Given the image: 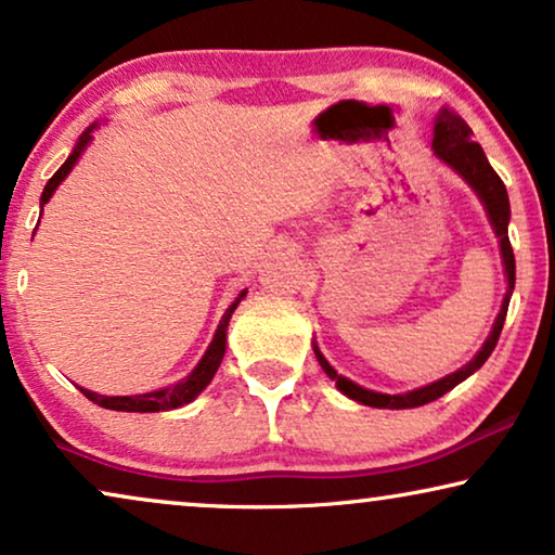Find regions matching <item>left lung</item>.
I'll list each match as a JSON object with an SVG mask.
<instances>
[{"instance_id": "left-lung-1", "label": "left lung", "mask_w": 555, "mask_h": 555, "mask_svg": "<svg viewBox=\"0 0 555 555\" xmlns=\"http://www.w3.org/2000/svg\"><path fill=\"white\" fill-rule=\"evenodd\" d=\"M431 149H435V156L442 158V162L460 173L462 179L467 181L469 186L475 189V194L480 196V202L485 204V211H488V219L495 230L498 240H500V255H503V264H505V275H507V293L503 300V308L495 318V325H492L488 340H485L480 351L465 366L454 371V374L439 378V382L422 386V389L406 391V393H378V391H369L363 386L353 384L351 378L340 376L336 369L331 366L328 361L323 359L321 348L313 344L315 359L321 363L325 374L331 376V382H336L338 391H344L348 399L359 401V404L366 406H376V409H414L422 404H429L439 397H444L447 391L454 389L460 382H465L467 376H473L477 369L482 366L485 361L490 359V353L495 351L500 331H503L505 315H507V302H511L513 287H515V255L511 247V240H507V222H511V202H507V192L503 179L498 177L495 169H492L488 156H485L482 146L477 141H473V128H469L465 120H462L457 113L450 108H442L437 116L435 124V139H431Z\"/></svg>"}]
</instances>
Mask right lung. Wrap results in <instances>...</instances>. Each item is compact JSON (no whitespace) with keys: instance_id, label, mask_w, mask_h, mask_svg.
I'll return each mask as SVG.
<instances>
[{"instance_id":"1","label":"right lung","mask_w":555,"mask_h":555,"mask_svg":"<svg viewBox=\"0 0 555 555\" xmlns=\"http://www.w3.org/2000/svg\"><path fill=\"white\" fill-rule=\"evenodd\" d=\"M95 126H90L88 131H82V135L78 139V146L73 149V154L67 156V162L60 166V169L52 173V179L44 184V192L40 196V207L50 202V196L55 189L60 186V181H63L67 173L73 171L75 162H78L82 151L90 143V131H93ZM247 291H242L237 295V300L232 302L230 308H227V313L222 315V321L217 325V333L215 338H211V344L207 348V353L202 356V361L196 363V369L189 374L184 382L169 386V389H158V391H151V393H135V397H103V393H95V391H88V389H80L82 393L90 401H95L98 406L103 409H113V412H169V409H177V406H184L189 401L199 397V393L207 389V384L211 382V376L217 374L219 363H222V356H224V348H227V325H230V318L234 313V308L240 306V300L245 298Z\"/></svg>"}]
</instances>
